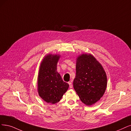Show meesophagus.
<instances>
[{"mask_svg":"<svg viewBox=\"0 0 131 131\" xmlns=\"http://www.w3.org/2000/svg\"><path fill=\"white\" fill-rule=\"evenodd\" d=\"M69 85H70V88H71V89L72 88V87H73V85H72V84L71 82H69Z\"/></svg>","mask_w":131,"mask_h":131,"instance_id":"esophagus-1","label":"esophagus"}]
</instances>
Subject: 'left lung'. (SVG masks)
Segmentation results:
<instances>
[{
    "mask_svg": "<svg viewBox=\"0 0 131 131\" xmlns=\"http://www.w3.org/2000/svg\"><path fill=\"white\" fill-rule=\"evenodd\" d=\"M107 83L103 67L93 55L83 53L78 56L73 88L82 102L88 106L97 102L104 94Z\"/></svg>",
    "mask_w": 131,
    "mask_h": 131,
    "instance_id": "1",
    "label": "left lung"
}]
</instances>
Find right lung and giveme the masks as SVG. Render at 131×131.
<instances>
[{"instance_id": "obj_1", "label": "right lung", "mask_w": 131, "mask_h": 131, "mask_svg": "<svg viewBox=\"0 0 131 131\" xmlns=\"http://www.w3.org/2000/svg\"><path fill=\"white\" fill-rule=\"evenodd\" d=\"M59 54H48L41 62L39 70L37 87L40 98L47 103L55 104L61 100L69 85L62 80L57 71Z\"/></svg>"}]
</instances>
